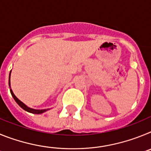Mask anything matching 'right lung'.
Wrapping results in <instances>:
<instances>
[{
	"label": "right lung",
	"mask_w": 151,
	"mask_h": 151,
	"mask_svg": "<svg viewBox=\"0 0 151 151\" xmlns=\"http://www.w3.org/2000/svg\"><path fill=\"white\" fill-rule=\"evenodd\" d=\"M10 74H11V71H10V75H9V87H10V93H11L12 96H13V99L15 100V101L17 103V104H18L19 106H20L21 108H22L24 110H26V111L29 112V113H34V114H41V113H45V112H46L47 110H50V109H45V110H35V109H32V108L29 107L28 106H26V105L24 103H22V101H19V100L18 98L16 97L15 94H13V91H12V89H11V87H10Z\"/></svg>",
	"instance_id": "right-lung-1"
}]
</instances>
